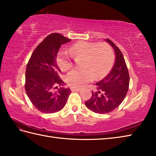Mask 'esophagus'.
Here are the masks:
<instances>
[{"mask_svg":"<svg viewBox=\"0 0 156 156\" xmlns=\"http://www.w3.org/2000/svg\"><path fill=\"white\" fill-rule=\"evenodd\" d=\"M71 90L72 91H79L81 90V89H78V88H75V87H71Z\"/></svg>","mask_w":156,"mask_h":156,"instance_id":"34e87169","label":"esophagus"}]
</instances>
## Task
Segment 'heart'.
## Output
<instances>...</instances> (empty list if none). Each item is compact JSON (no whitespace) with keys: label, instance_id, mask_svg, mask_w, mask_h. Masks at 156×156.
<instances>
[{"label":"heart","instance_id":"1","mask_svg":"<svg viewBox=\"0 0 156 156\" xmlns=\"http://www.w3.org/2000/svg\"><path fill=\"white\" fill-rule=\"evenodd\" d=\"M73 56L75 58L83 57L82 68L72 70L66 76L68 84L75 88L85 86L94 77L96 79L105 77L112 69L114 60V53L109 44L80 41L74 44L69 50L59 52L57 62L62 71L72 67Z\"/></svg>","mask_w":156,"mask_h":156}]
</instances>
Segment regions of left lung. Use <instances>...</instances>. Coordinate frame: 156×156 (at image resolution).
<instances>
[{"label":"left lung","mask_w":156,"mask_h":156,"mask_svg":"<svg viewBox=\"0 0 156 156\" xmlns=\"http://www.w3.org/2000/svg\"><path fill=\"white\" fill-rule=\"evenodd\" d=\"M116 54V61L106 77L97 83V91H91L92 96L85 101L87 108L98 114L112 112L122 102L129 87V74L125 58L120 50L109 39Z\"/></svg>","instance_id":"left-lung-1"}]
</instances>
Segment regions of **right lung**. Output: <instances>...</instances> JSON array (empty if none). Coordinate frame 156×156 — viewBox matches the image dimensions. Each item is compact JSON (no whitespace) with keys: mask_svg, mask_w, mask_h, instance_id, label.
<instances>
[{"mask_svg":"<svg viewBox=\"0 0 156 156\" xmlns=\"http://www.w3.org/2000/svg\"><path fill=\"white\" fill-rule=\"evenodd\" d=\"M71 40L62 34L52 33L34 50L25 71V89L31 102L44 113H55L65 107L71 90L62 86L61 71L57 65L56 56L62 44Z\"/></svg>","mask_w":156,"mask_h":156,"instance_id":"1","label":"right lung"}]
</instances>
